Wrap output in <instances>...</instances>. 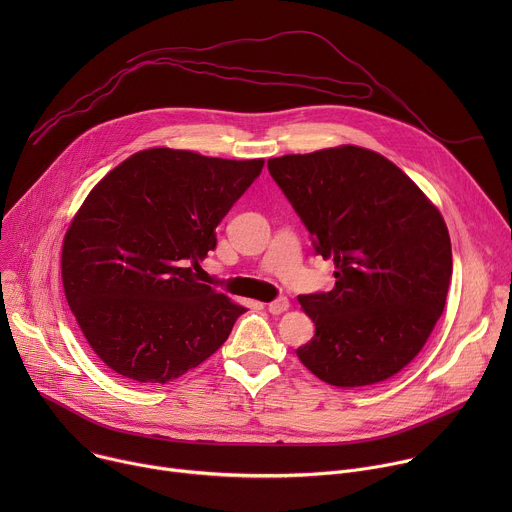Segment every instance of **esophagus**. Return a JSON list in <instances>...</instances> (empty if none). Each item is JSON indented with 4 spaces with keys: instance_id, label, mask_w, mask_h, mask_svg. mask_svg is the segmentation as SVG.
<instances>
[{
    "instance_id": "esophagus-1",
    "label": "esophagus",
    "mask_w": 512,
    "mask_h": 512,
    "mask_svg": "<svg viewBox=\"0 0 512 512\" xmlns=\"http://www.w3.org/2000/svg\"><path fill=\"white\" fill-rule=\"evenodd\" d=\"M289 308V302H287V298H277V300H273V302H269L267 304V310L271 312V314H283L285 310Z\"/></svg>"
}]
</instances>
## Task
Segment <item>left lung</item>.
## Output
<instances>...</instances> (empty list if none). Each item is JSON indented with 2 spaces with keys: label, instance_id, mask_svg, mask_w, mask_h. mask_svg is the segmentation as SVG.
<instances>
[{
  "label": "left lung",
  "instance_id": "obj_1",
  "mask_svg": "<svg viewBox=\"0 0 512 512\" xmlns=\"http://www.w3.org/2000/svg\"><path fill=\"white\" fill-rule=\"evenodd\" d=\"M269 174L334 261L332 291L300 296L316 334L296 352L328 385L397 375L440 320L452 279L444 218L393 162L342 145L267 162Z\"/></svg>",
  "mask_w": 512,
  "mask_h": 512
}]
</instances>
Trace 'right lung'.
<instances>
[{
    "label": "right lung",
    "instance_id": "right-lung-1",
    "mask_svg": "<svg viewBox=\"0 0 512 512\" xmlns=\"http://www.w3.org/2000/svg\"><path fill=\"white\" fill-rule=\"evenodd\" d=\"M263 164L154 148L91 190L64 235L62 285L111 371L164 385L225 344L247 310L202 283L198 261Z\"/></svg>",
    "mask_w": 512,
    "mask_h": 512
}]
</instances>
